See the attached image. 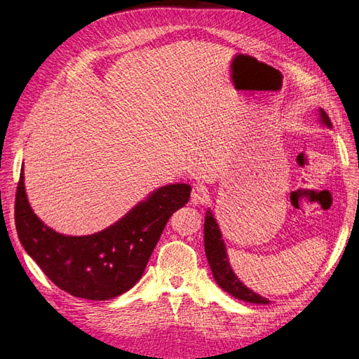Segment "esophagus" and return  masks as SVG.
Listing matches in <instances>:
<instances>
[{
  "instance_id": "34e87169",
  "label": "esophagus",
  "mask_w": 359,
  "mask_h": 359,
  "mask_svg": "<svg viewBox=\"0 0 359 359\" xmlns=\"http://www.w3.org/2000/svg\"><path fill=\"white\" fill-rule=\"evenodd\" d=\"M208 189L204 187V184H195L192 188V194H191V203L195 205H201L205 204L208 201Z\"/></svg>"
}]
</instances>
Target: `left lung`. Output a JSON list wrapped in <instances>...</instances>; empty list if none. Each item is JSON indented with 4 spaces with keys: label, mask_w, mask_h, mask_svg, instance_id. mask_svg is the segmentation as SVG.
Wrapping results in <instances>:
<instances>
[{
    "label": "left lung",
    "mask_w": 359,
    "mask_h": 359,
    "mask_svg": "<svg viewBox=\"0 0 359 359\" xmlns=\"http://www.w3.org/2000/svg\"><path fill=\"white\" fill-rule=\"evenodd\" d=\"M320 116L324 126H327L328 128L333 127L324 109H320ZM204 247H205V256L211 268V272H213L215 280L222 290H224L231 296L244 302L259 303V304L269 303L268 299H264L260 294L255 293L253 290L247 288L240 281V278H238L232 271L228 260V255H226V247H224L217 222L213 213L210 211V208L207 210L205 222H204Z\"/></svg>",
    "instance_id": "8db88e82"
}]
</instances>
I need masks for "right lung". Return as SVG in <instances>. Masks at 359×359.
Here are the masks:
<instances>
[{
  "instance_id": "1",
  "label": "right lung",
  "mask_w": 359,
  "mask_h": 359,
  "mask_svg": "<svg viewBox=\"0 0 359 359\" xmlns=\"http://www.w3.org/2000/svg\"><path fill=\"white\" fill-rule=\"evenodd\" d=\"M189 196V184H167L108 229L66 236L34 215L25 194L22 168L15 222L26 253L53 284L75 297L108 300L121 296L140 280L168 219L188 204Z\"/></svg>"
}]
</instances>
